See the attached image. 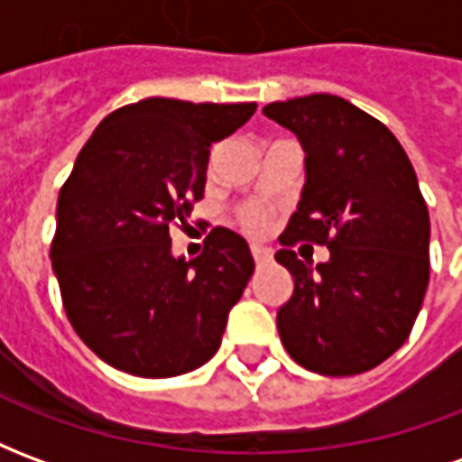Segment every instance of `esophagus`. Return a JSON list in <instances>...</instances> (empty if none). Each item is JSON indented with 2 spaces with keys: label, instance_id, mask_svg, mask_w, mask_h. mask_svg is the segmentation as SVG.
<instances>
[{
  "label": "esophagus",
  "instance_id": "esophagus-1",
  "mask_svg": "<svg viewBox=\"0 0 462 462\" xmlns=\"http://www.w3.org/2000/svg\"><path fill=\"white\" fill-rule=\"evenodd\" d=\"M252 260H254L257 267H262V264H267L272 260V252L264 250V247H252Z\"/></svg>",
  "mask_w": 462,
  "mask_h": 462
}]
</instances>
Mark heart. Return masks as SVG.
<instances>
[{
	"label": "heart",
	"instance_id": "obj_1",
	"mask_svg": "<svg viewBox=\"0 0 462 462\" xmlns=\"http://www.w3.org/2000/svg\"><path fill=\"white\" fill-rule=\"evenodd\" d=\"M237 220H240L242 230L250 232V235H264L270 230V212L260 208V205H245L237 212Z\"/></svg>",
	"mask_w": 462,
	"mask_h": 462
}]
</instances>
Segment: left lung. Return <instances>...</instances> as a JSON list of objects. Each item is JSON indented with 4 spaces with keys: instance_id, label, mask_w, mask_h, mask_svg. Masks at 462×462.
Wrapping results in <instances>:
<instances>
[{
    "instance_id": "obj_1",
    "label": "left lung",
    "mask_w": 462,
    "mask_h": 462,
    "mask_svg": "<svg viewBox=\"0 0 462 462\" xmlns=\"http://www.w3.org/2000/svg\"><path fill=\"white\" fill-rule=\"evenodd\" d=\"M262 114L307 152V182L274 260L294 277L277 311L284 348L321 376H354L386 361L416 324L430 277V217L396 135L339 96L274 101ZM300 241L327 244L314 271Z\"/></svg>"
}]
</instances>
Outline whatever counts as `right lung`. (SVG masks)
Listing matches in <instances>:
<instances>
[{
  "label": "right lung",
  "instance_id": "add662e5",
  "mask_svg": "<svg viewBox=\"0 0 462 462\" xmlns=\"http://www.w3.org/2000/svg\"><path fill=\"white\" fill-rule=\"evenodd\" d=\"M254 108L143 98L106 116L79 152L56 202L51 267L71 327L108 366L171 378L220 348L254 272L250 247L215 227L185 262L171 230L202 200L212 143Z\"/></svg>",
  "mask_w": 462,
  "mask_h": 462
}]
</instances>
